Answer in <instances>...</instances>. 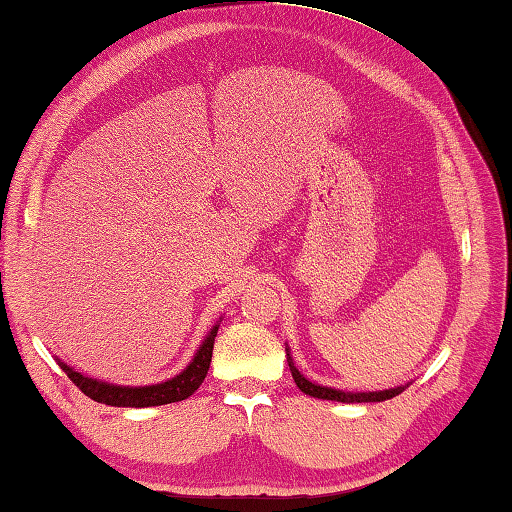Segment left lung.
<instances>
[{
  "instance_id": "obj_1",
  "label": "left lung",
  "mask_w": 512,
  "mask_h": 512,
  "mask_svg": "<svg viewBox=\"0 0 512 512\" xmlns=\"http://www.w3.org/2000/svg\"><path fill=\"white\" fill-rule=\"evenodd\" d=\"M287 361H289V370H291V377L295 381V385L304 392L313 396V399H322V401H337V403H381V401H388L392 396L401 394L407 385H396V388L390 390H379V392H344V390H335V388H326V385H317L313 381H309L304 377V374L295 368L293 357H291V350L287 346Z\"/></svg>"
}]
</instances>
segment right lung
<instances>
[{
	"instance_id": "obj_1",
	"label": "right lung",
	"mask_w": 512,
	"mask_h": 512,
	"mask_svg": "<svg viewBox=\"0 0 512 512\" xmlns=\"http://www.w3.org/2000/svg\"><path fill=\"white\" fill-rule=\"evenodd\" d=\"M219 322L210 328L206 337H203V342L197 348L195 357H192V361L184 370L175 374L173 379L155 383V385L107 383L100 379L85 377V374L76 372L72 366H67V363L59 357H56V361H59V366L67 374V377L76 383V388L83 394H87L89 399L96 403H105V405H113V407H155V405L186 401L190 394H195V390L203 383V379H206L210 361H212L214 337H217V331H219Z\"/></svg>"
}]
</instances>
